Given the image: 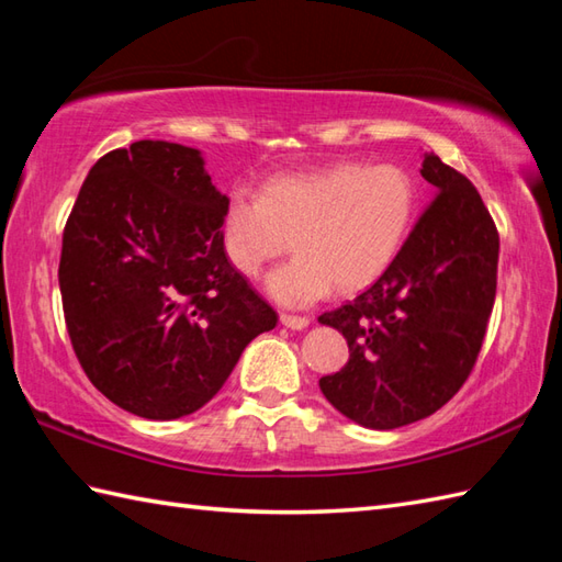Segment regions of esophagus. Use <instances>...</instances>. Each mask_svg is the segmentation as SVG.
I'll list each match as a JSON object with an SVG mask.
<instances>
[{
    "label": "esophagus",
    "instance_id": "34e87169",
    "mask_svg": "<svg viewBox=\"0 0 562 562\" xmlns=\"http://www.w3.org/2000/svg\"><path fill=\"white\" fill-rule=\"evenodd\" d=\"M280 324L284 328H292V330H304L308 326V318L306 316H292V314H282L280 316Z\"/></svg>",
    "mask_w": 562,
    "mask_h": 562
}]
</instances>
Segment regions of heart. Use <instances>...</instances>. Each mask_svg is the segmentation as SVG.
<instances>
[{
    "instance_id": "b5f03b06",
    "label": "heart",
    "mask_w": 562,
    "mask_h": 562,
    "mask_svg": "<svg viewBox=\"0 0 562 562\" xmlns=\"http://www.w3.org/2000/svg\"><path fill=\"white\" fill-rule=\"evenodd\" d=\"M417 188L396 164L340 161L318 171L274 176L260 198L234 190L222 217L226 260L254 278L268 260L296 246L272 270L266 292L282 306H312L336 290H367L384 274L408 236Z\"/></svg>"
}]
</instances>
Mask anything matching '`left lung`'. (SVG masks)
<instances>
[{"label":"left lung","instance_id":"obj_1","mask_svg":"<svg viewBox=\"0 0 562 562\" xmlns=\"http://www.w3.org/2000/svg\"><path fill=\"white\" fill-rule=\"evenodd\" d=\"M437 188L396 260L357 300L321 314L350 362L318 381L328 403L369 429H396L439 411L469 379L497 288L499 236L469 178L423 154Z\"/></svg>","mask_w":562,"mask_h":562}]
</instances>
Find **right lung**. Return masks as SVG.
<instances>
[{
  "instance_id": "obj_1",
  "label": "right lung",
  "mask_w": 562,
  "mask_h": 562,
  "mask_svg": "<svg viewBox=\"0 0 562 562\" xmlns=\"http://www.w3.org/2000/svg\"><path fill=\"white\" fill-rule=\"evenodd\" d=\"M226 195L200 149L139 139L91 166L63 236L59 292L83 372L147 420L200 411L278 324L224 256Z\"/></svg>"
}]
</instances>
